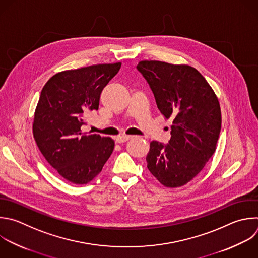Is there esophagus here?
<instances>
[{"label": "esophagus", "instance_id": "34e87169", "mask_svg": "<svg viewBox=\"0 0 258 258\" xmlns=\"http://www.w3.org/2000/svg\"><path fill=\"white\" fill-rule=\"evenodd\" d=\"M133 137L132 136H126V135H123V136H119L116 138V143L117 144H122V143H125L127 142L128 140H131Z\"/></svg>", "mask_w": 258, "mask_h": 258}]
</instances>
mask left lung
<instances>
[{
    "label": "left lung",
    "mask_w": 258,
    "mask_h": 258,
    "mask_svg": "<svg viewBox=\"0 0 258 258\" xmlns=\"http://www.w3.org/2000/svg\"><path fill=\"white\" fill-rule=\"evenodd\" d=\"M137 68L148 81L164 118L172 120L168 145L151 142L147 167L165 187L183 186L216 152L222 123L218 97L189 64L141 60Z\"/></svg>",
    "instance_id": "8db88e82"
}]
</instances>
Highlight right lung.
<instances>
[{
	"mask_svg": "<svg viewBox=\"0 0 258 258\" xmlns=\"http://www.w3.org/2000/svg\"><path fill=\"white\" fill-rule=\"evenodd\" d=\"M120 67L119 61L62 71L41 90L33 136L48 164L71 183L90 182L113 152V140L83 134L81 126L86 114L98 110L103 88Z\"/></svg>",
	"mask_w": 258,
	"mask_h": 258,
	"instance_id": "right-lung-1",
	"label": "right lung"
}]
</instances>
